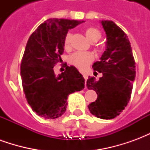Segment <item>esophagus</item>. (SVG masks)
Segmentation results:
<instances>
[{
    "label": "esophagus",
    "instance_id": "esophagus-1",
    "mask_svg": "<svg viewBox=\"0 0 150 150\" xmlns=\"http://www.w3.org/2000/svg\"><path fill=\"white\" fill-rule=\"evenodd\" d=\"M83 78H84L85 80H87V79H88V75L86 74V73H83Z\"/></svg>",
    "mask_w": 150,
    "mask_h": 150
}]
</instances>
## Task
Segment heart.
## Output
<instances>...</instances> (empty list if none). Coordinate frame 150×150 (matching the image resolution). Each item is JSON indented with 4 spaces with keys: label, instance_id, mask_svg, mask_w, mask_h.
I'll return each mask as SVG.
<instances>
[{
    "label": "heart",
    "instance_id": "1",
    "mask_svg": "<svg viewBox=\"0 0 150 150\" xmlns=\"http://www.w3.org/2000/svg\"><path fill=\"white\" fill-rule=\"evenodd\" d=\"M85 35L91 42H96L101 38V33L97 29L93 27L87 28ZM71 34L68 33L64 38V46L67 48L71 42ZM94 59V56L90 52H75L69 57V62L75 66L79 70H85Z\"/></svg>",
    "mask_w": 150,
    "mask_h": 150
}]
</instances>
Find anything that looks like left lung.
Listing matches in <instances>:
<instances>
[{
	"instance_id": "left-lung-1",
	"label": "left lung",
	"mask_w": 150,
	"mask_h": 150,
	"mask_svg": "<svg viewBox=\"0 0 150 150\" xmlns=\"http://www.w3.org/2000/svg\"><path fill=\"white\" fill-rule=\"evenodd\" d=\"M100 22L107 37L106 49L92 67L103 75L99 80L90 76L87 80V88L97 94V99L88 108L98 118L110 120L119 116L129 103L136 67L130 42L125 32L112 21Z\"/></svg>"
}]
</instances>
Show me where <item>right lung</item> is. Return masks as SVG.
Listing matches in <instances>:
<instances>
[{"label":"right lung","mask_w":150,"mask_h":150,"mask_svg":"<svg viewBox=\"0 0 150 150\" xmlns=\"http://www.w3.org/2000/svg\"><path fill=\"white\" fill-rule=\"evenodd\" d=\"M84 21L50 18L31 34L21 63L22 87L32 110L45 119L66 112L68 96L84 88L85 80L74 66L56 75L54 67L61 59L69 30Z\"/></svg>","instance_id":"obj_1"}]
</instances>
